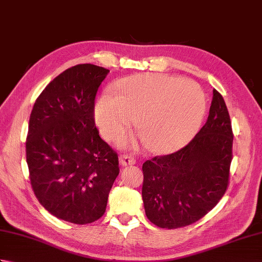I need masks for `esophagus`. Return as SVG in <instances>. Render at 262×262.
<instances>
[{
	"label": "esophagus",
	"mask_w": 262,
	"mask_h": 262,
	"mask_svg": "<svg viewBox=\"0 0 262 262\" xmlns=\"http://www.w3.org/2000/svg\"><path fill=\"white\" fill-rule=\"evenodd\" d=\"M119 162L122 166H127V165H133L135 164V159L132 158L130 155H120L119 157Z\"/></svg>",
	"instance_id": "esophagus-1"
}]
</instances>
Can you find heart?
I'll return each instance as SVG.
<instances>
[{
    "label": "heart",
    "mask_w": 262,
    "mask_h": 262,
    "mask_svg": "<svg viewBox=\"0 0 262 262\" xmlns=\"http://www.w3.org/2000/svg\"><path fill=\"white\" fill-rule=\"evenodd\" d=\"M94 105V121L109 141L122 136L134 121L155 153H170L191 141L202 124L206 99L192 81L151 73L125 77Z\"/></svg>",
    "instance_id": "1"
}]
</instances>
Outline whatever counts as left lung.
<instances>
[{"label":"left lung","instance_id":"1","mask_svg":"<svg viewBox=\"0 0 262 262\" xmlns=\"http://www.w3.org/2000/svg\"><path fill=\"white\" fill-rule=\"evenodd\" d=\"M233 133L223 97L213 91L207 121L180 151L143 163L147 219L162 229L190 225L213 209L229 185Z\"/></svg>","mask_w":262,"mask_h":262}]
</instances>
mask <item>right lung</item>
Here are the masks:
<instances>
[{
    "label": "right lung",
    "instance_id": "add662e5",
    "mask_svg": "<svg viewBox=\"0 0 262 262\" xmlns=\"http://www.w3.org/2000/svg\"><path fill=\"white\" fill-rule=\"evenodd\" d=\"M109 70L79 64L36 100L26 142L32 190L52 215L70 223L99 220L119 174L118 155L94 125V99Z\"/></svg>",
    "mask_w": 262,
    "mask_h": 262
}]
</instances>
